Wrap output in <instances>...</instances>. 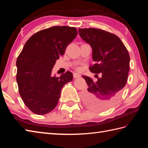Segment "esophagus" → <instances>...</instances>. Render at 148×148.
I'll return each mask as SVG.
<instances>
[{
	"label": "esophagus",
	"mask_w": 148,
	"mask_h": 148,
	"mask_svg": "<svg viewBox=\"0 0 148 148\" xmlns=\"http://www.w3.org/2000/svg\"><path fill=\"white\" fill-rule=\"evenodd\" d=\"M73 76H74V78H77V77H81L80 75L79 74H77V73H74L73 74Z\"/></svg>",
	"instance_id": "esophagus-1"
}]
</instances>
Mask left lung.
<instances>
[{
	"instance_id": "obj_1",
	"label": "left lung",
	"mask_w": 148,
	"mask_h": 148,
	"mask_svg": "<svg viewBox=\"0 0 148 148\" xmlns=\"http://www.w3.org/2000/svg\"><path fill=\"white\" fill-rule=\"evenodd\" d=\"M79 34L92 48L95 64L90 71L102 74L94 82L88 76H83L88 86L82 95L88 108L95 111H105L111 108L120 96L127 83L130 69V56L118 36L101 29H79Z\"/></svg>"
}]
</instances>
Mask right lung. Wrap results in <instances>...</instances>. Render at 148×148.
I'll return each mask as SVG.
<instances>
[{"instance_id": "1", "label": "right lung", "mask_w": 148, "mask_h": 148, "mask_svg": "<svg viewBox=\"0 0 148 148\" xmlns=\"http://www.w3.org/2000/svg\"><path fill=\"white\" fill-rule=\"evenodd\" d=\"M77 34L75 27L56 26L39 31L26 42L16 60L19 93L26 106L39 115L57 106L62 88L73 79L67 71L57 77L52 69Z\"/></svg>"}]
</instances>
